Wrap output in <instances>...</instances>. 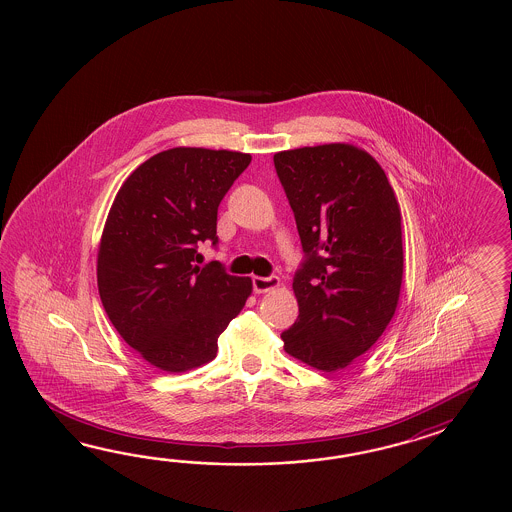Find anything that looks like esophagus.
<instances>
[{
    "label": "esophagus",
    "instance_id": "esophagus-1",
    "mask_svg": "<svg viewBox=\"0 0 512 512\" xmlns=\"http://www.w3.org/2000/svg\"><path fill=\"white\" fill-rule=\"evenodd\" d=\"M281 287V279L278 276H270V278H259L255 276L253 278V291L263 295V293H270V291H276Z\"/></svg>",
    "mask_w": 512,
    "mask_h": 512
}]
</instances>
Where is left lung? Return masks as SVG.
I'll return each instance as SVG.
<instances>
[{
  "label": "left lung",
  "instance_id": "1",
  "mask_svg": "<svg viewBox=\"0 0 512 512\" xmlns=\"http://www.w3.org/2000/svg\"><path fill=\"white\" fill-rule=\"evenodd\" d=\"M308 259L283 349L319 372L347 368L381 338L403 279L402 212L381 165L349 142L274 154Z\"/></svg>",
  "mask_w": 512,
  "mask_h": 512
}]
</instances>
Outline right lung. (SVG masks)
Segmentation results:
<instances>
[{
  "instance_id": "obj_1",
  "label": "right lung",
  "mask_w": 512,
  "mask_h": 512,
  "mask_svg": "<svg viewBox=\"0 0 512 512\" xmlns=\"http://www.w3.org/2000/svg\"><path fill=\"white\" fill-rule=\"evenodd\" d=\"M251 155L178 146L125 178L97 249V287L127 345L157 370L184 373L216 358L217 338L246 306L251 278L195 264L217 242V206Z\"/></svg>"
}]
</instances>
